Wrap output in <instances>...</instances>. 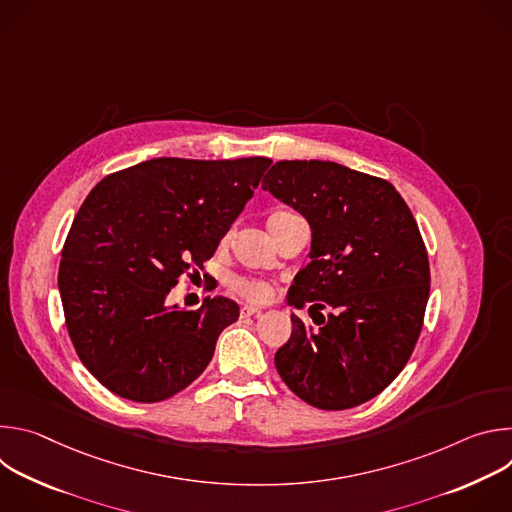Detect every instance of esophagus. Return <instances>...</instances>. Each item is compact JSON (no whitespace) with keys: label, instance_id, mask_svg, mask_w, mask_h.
Returning <instances> with one entry per match:
<instances>
[{"label":"esophagus","instance_id":"esophagus-1","mask_svg":"<svg viewBox=\"0 0 512 512\" xmlns=\"http://www.w3.org/2000/svg\"><path fill=\"white\" fill-rule=\"evenodd\" d=\"M259 314H261V308H255V306H243V308H241V318L259 316Z\"/></svg>","mask_w":512,"mask_h":512}]
</instances>
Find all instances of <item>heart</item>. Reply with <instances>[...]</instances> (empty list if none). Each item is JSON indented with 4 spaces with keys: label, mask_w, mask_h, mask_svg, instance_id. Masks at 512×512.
<instances>
[{
    "label": "heart",
    "mask_w": 512,
    "mask_h": 512,
    "mask_svg": "<svg viewBox=\"0 0 512 512\" xmlns=\"http://www.w3.org/2000/svg\"><path fill=\"white\" fill-rule=\"evenodd\" d=\"M289 216H294L291 212H285V210H277L269 216V231L275 233ZM229 289L233 291L235 296H241L245 300H251V302H265L269 300L271 296V285L263 279H257V277H247V275H235L229 279Z\"/></svg>",
    "instance_id": "heart-1"
}]
</instances>
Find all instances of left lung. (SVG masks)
I'll list each match as a JSON object with an SVG mask.
<instances>
[{
  "label": "left lung",
  "instance_id": "8db88e82",
  "mask_svg": "<svg viewBox=\"0 0 512 512\" xmlns=\"http://www.w3.org/2000/svg\"><path fill=\"white\" fill-rule=\"evenodd\" d=\"M263 188L312 229L289 302L310 304L316 328L291 316L277 373L318 409L367 403L403 371L423 328L429 259L415 218L391 182L334 162L281 160Z\"/></svg>",
  "mask_w": 512,
  "mask_h": 512
}]
</instances>
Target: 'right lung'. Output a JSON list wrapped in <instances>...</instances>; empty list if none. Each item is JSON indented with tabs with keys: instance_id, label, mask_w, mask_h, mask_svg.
I'll list each match as a JSON object with an SVG mask.
<instances>
[{
	"instance_id": "obj_1",
	"label": "right lung",
	"mask_w": 512,
	"mask_h": 512,
	"mask_svg": "<svg viewBox=\"0 0 512 512\" xmlns=\"http://www.w3.org/2000/svg\"><path fill=\"white\" fill-rule=\"evenodd\" d=\"M269 166V158H156L89 192L62 247L58 289L72 346L111 393L158 403L208 367L239 306L206 298L198 310H178L166 296L214 255Z\"/></svg>"
}]
</instances>
